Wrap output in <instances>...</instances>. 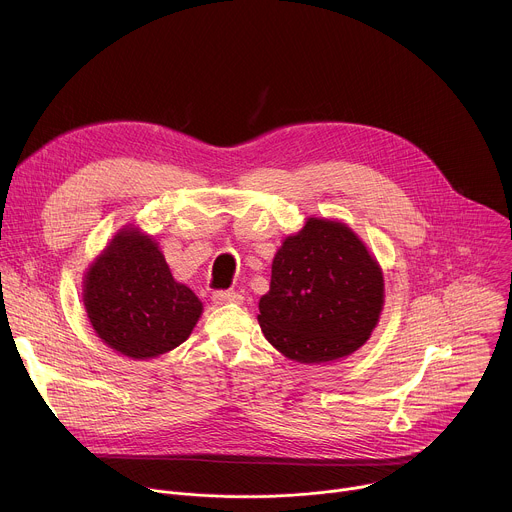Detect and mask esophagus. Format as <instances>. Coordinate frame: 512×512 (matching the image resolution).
Wrapping results in <instances>:
<instances>
[{
  "label": "esophagus",
  "instance_id": "34e87169",
  "mask_svg": "<svg viewBox=\"0 0 512 512\" xmlns=\"http://www.w3.org/2000/svg\"><path fill=\"white\" fill-rule=\"evenodd\" d=\"M212 302L216 306H227V304H243V296L239 294V291H214L212 294Z\"/></svg>",
  "mask_w": 512,
  "mask_h": 512
}]
</instances>
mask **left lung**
I'll return each mask as SVG.
<instances>
[{"mask_svg": "<svg viewBox=\"0 0 512 512\" xmlns=\"http://www.w3.org/2000/svg\"><path fill=\"white\" fill-rule=\"evenodd\" d=\"M377 261L342 223L308 218L287 237L259 300V326L287 358L316 364L348 356L369 340L383 310Z\"/></svg>", "mask_w": 512, "mask_h": 512, "instance_id": "1", "label": "left lung"}]
</instances>
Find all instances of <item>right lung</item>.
I'll list each match as a JSON object with an SVG mask.
<instances>
[{
    "label": "right lung",
    "instance_id": "add662e5",
    "mask_svg": "<svg viewBox=\"0 0 512 512\" xmlns=\"http://www.w3.org/2000/svg\"><path fill=\"white\" fill-rule=\"evenodd\" d=\"M85 308L99 338L131 358L160 356L182 344L202 304L174 281L150 237L121 231L85 277Z\"/></svg>",
    "mask_w": 512,
    "mask_h": 512
}]
</instances>
